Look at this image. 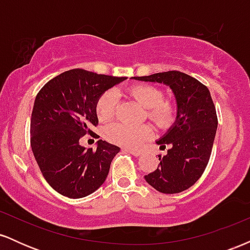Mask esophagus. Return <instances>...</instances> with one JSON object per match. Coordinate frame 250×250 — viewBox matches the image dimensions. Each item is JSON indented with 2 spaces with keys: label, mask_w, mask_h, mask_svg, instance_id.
Here are the masks:
<instances>
[{
  "label": "esophagus",
  "mask_w": 250,
  "mask_h": 250,
  "mask_svg": "<svg viewBox=\"0 0 250 250\" xmlns=\"http://www.w3.org/2000/svg\"><path fill=\"white\" fill-rule=\"evenodd\" d=\"M123 150H125V151H128V153H130V154H133L134 156H141L142 155V151H140V150H135V149H129V148H127V149H123Z\"/></svg>",
  "instance_id": "34e87169"
}]
</instances>
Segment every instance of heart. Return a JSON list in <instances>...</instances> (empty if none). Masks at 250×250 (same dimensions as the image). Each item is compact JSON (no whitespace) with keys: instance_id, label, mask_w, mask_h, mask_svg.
I'll return each instance as SVG.
<instances>
[{"instance_id":"obj_1","label":"heart","mask_w":250,"mask_h":250,"mask_svg":"<svg viewBox=\"0 0 250 250\" xmlns=\"http://www.w3.org/2000/svg\"><path fill=\"white\" fill-rule=\"evenodd\" d=\"M128 94L140 104L147 108L146 117L159 128H169L177 116V104L173 100L165 99L162 89L153 84L141 83L128 89ZM119 99L114 90H107L97 100L95 111L100 122H107L115 116ZM105 140L125 148H135L153 136V129L149 125H129L125 123H113L104 129Z\"/></svg>"}]
</instances>
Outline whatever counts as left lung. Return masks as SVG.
<instances>
[{"label":"left lung","mask_w":250,"mask_h":250,"mask_svg":"<svg viewBox=\"0 0 250 250\" xmlns=\"http://www.w3.org/2000/svg\"><path fill=\"white\" fill-rule=\"evenodd\" d=\"M135 80L165 83L173 89L177 101V119L157 145L168 148L159 155V166L145 175L160 193L176 194L195 185L207 167L217 128V115L209 89L194 77L177 70Z\"/></svg>","instance_id":"1"}]
</instances>
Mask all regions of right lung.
<instances>
[{
  "label": "right lung",
  "instance_id": "add662e5",
  "mask_svg": "<svg viewBox=\"0 0 250 250\" xmlns=\"http://www.w3.org/2000/svg\"><path fill=\"white\" fill-rule=\"evenodd\" d=\"M115 77L71 69L45 83L36 95L30 121V145L40 170L57 193L81 199L94 193L107 179L117 146L100 140L97 148L80 141L99 125V97L125 81Z\"/></svg>",
  "mask_w": 250,
  "mask_h": 250
}]
</instances>
